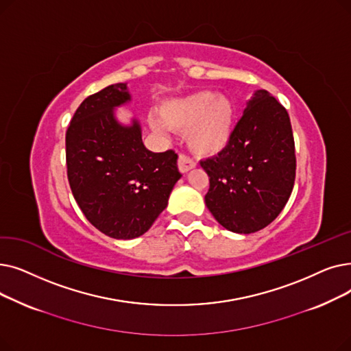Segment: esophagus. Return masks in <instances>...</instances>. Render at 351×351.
<instances>
[{"mask_svg":"<svg viewBox=\"0 0 351 351\" xmlns=\"http://www.w3.org/2000/svg\"><path fill=\"white\" fill-rule=\"evenodd\" d=\"M194 167H195V162L190 157H187L184 154H180V157H178V169H180L181 173H189L190 170L194 169Z\"/></svg>","mask_w":351,"mask_h":351,"instance_id":"1","label":"esophagus"}]
</instances>
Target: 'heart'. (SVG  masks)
I'll list each match as a JSON object with an SVG mask.
<instances>
[{"instance_id":"heart-1","label":"heart","mask_w":351,"mask_h":351,"mask_svg":"<svg viewBox=\"0 0 351 351\" xmlns=\"http://www.w3.org/2000/svg\"><path fill=\"white\" fill-rule=\"evenodd\" d=\"M236 108L226 94L199 90L181 98L170 99L161 106V121L152 119L149 125L164 134V125L186 131V143L198 157H213L230 144L234 130Z\"/></svg>"}]
</instances>
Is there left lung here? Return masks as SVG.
Instances as JSON below:
<instances>
[{"instance_id":"1","label":"left lung","mask_w":351,"mask_h":351,"mask_svg":"<svg viewBox=\"0 0 351 351\" xmlns=\"http://www.w3.org/2000/svg\"><path fill=\"white\" fill-rule=\"evenodd\" d=\"M210 177L206 206L224 228L252 234L277 219L295 178L290 117L271 94L254 91L230 144L199 162Z\"/></svg>"}]
</instances>
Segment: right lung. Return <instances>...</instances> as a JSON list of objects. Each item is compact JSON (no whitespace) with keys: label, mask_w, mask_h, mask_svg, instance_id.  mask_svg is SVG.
Here are the masks:
<instances>
[{"label":"right lung","mask_w":351,"mask_h":351,"mask_svg":"<svg viewBox=\"0 0 351 351\" xmlns=\"http://www.w3.org/2000/svg\"><path fill=\"white\" fill-rule=\"evenodd\" d=\"M131 103L127 82L87 97L65 136L66 174L86 219L106 236H143L169 204L181 178L174 152L153 153L140 121L121 123L115 110Z\"/></svg>","instance_id":"1"}]
</instances>
